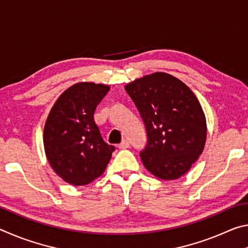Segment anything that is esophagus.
<instances>
[{"label": "esophagus", "mask_w": 248, "mask_h": 248, "mask_svg": "<svg viewBox=\"0 0 248 248\" xmlns=\"http://www.w3.org/2000/svg\"><path fill=\"white\" fill-rule=\"evenodd\" d=\"M129 146H130V143L128 140H123V142H121L120 144H118L119 149H128Z\"/></svg>", "instance_id": "obj_1"}]
</instances>
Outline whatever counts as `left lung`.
Returning a JSON list of instances; mask_svg holds the SVG:
<instances>
[{
  "label": "left lung",
  "mask_w": 248,
  "mask_h": 248,
  "mask_svg": "<svg viewBox=\"0 0 248 248\" xmlns=\"http://www.w3.org/2000/svg\"><path fill=\"white\" fill-rule=\"evenodd\" d=\"M140 111L148 132L141 152L155 177H182L203 152L207 120L198 98L179 78L165 72L144 75L124 86Z\"/></svg>",
  "instance_id": "obj_1"
}]
</instances>
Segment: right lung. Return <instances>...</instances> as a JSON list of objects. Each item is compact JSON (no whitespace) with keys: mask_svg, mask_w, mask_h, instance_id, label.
Segmentation results:
<instances>
[{"mask_svg":"<svg viewBox=\"0 0 248 248\" xmlns=\"http://www.w3.org/2000/svg\"><path fill=\"white\" fill-rule=\"evenodd\" d=\"M109 89L94 82L73 84L59 96L46 120V156L54 173L73 186L98 178L115 150L104 142L94 121L96 106Z\"/></svg>","mask_w":248,"mask_h":248,"instance_id":"right-lung-1","label":"right lung"}]
</instances>
